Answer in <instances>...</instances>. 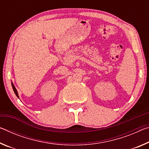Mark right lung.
I'll use <instances>...</instances> for the list:
<instances>
[{
  "label": "right lung",
  "instance_id": "right-lung-1",
  "mask_svg": "<svg viewBox=\"0 0 149 149\" xmlns=\"http://www.w3.org/2000/svg\"><path fill=\"white\" fill-rule=\"evenodd\" d=\"M12 87H13V89L14 91H15V94H16V95L18 97V92H17V90H16V89L15 87V86H14V85H13V83H12Z\"/></svg>",
  "mask_w": 149,
  "mask_h": 149
}]
</instances>
